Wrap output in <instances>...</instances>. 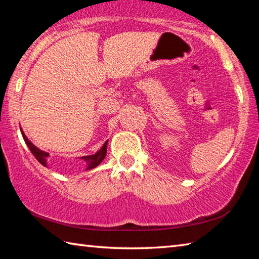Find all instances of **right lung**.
Masks as SVG:
<instances>
[{"label":"right lung","mask_w":259,"mask_h":259,"mask_svg":"<svg viewBox=\"0 0 259 259\" xmlns=\"http://www.w3.org/2000/svg\"><path fill=\"white\" fill-rule=\"evenodd\" d=\"M20 131H21V135H23V138H24V140H25L26 145L28 146L29 151L32 152V154H33L35 157H36V160H37L38 162H40L41 164L47 165V159H48V156H49V153L38 150V148H37L36 146H34L33 144L29 142V139L25 136L24 131L21 130V129H20ZM107 143H108V140H106V142H105L103 147L100 148V150H99L97 153H96V154H94V155L82 156V159L87 162L88 170L94 169V168H96V166H97L98 164L102 163V161L105 159V156H106V153H107Z\"/></svg>","instance_id":"obj_1"}]
</instances>
